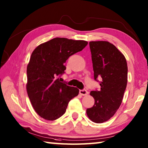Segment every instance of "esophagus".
<instances>
[{"instance_id": "1", "label": "esophagus", "mask_w": 148, "mask_h": 148, "mask_svg": "<svg viewBox=\"0 0 148 148\" xmlns=\"http://www.w3.org/2000/svg\"><path fill=\"white\" fill-rule=\"evenodd\" d=\"M79 93L81 95L85 96L88 94V91L86 90H79Z\"/></svg>"}]
</instances>
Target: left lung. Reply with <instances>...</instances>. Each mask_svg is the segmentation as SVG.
I'll return each mask as SVG.
<instances>
[{
    "label": "left lung",
    "instance_id": "left-lung-1",
    "mask_svg": "<svg viewBox=\"0 0 148 148\" xmlns=\"http://www.w3.org/2000/svg\"><path fill=\"white\" fill-rule=\"evenodd\" d=\"M89 44L94 79L102 81L100 90L90 92L95 103L86 109V114L90 120L101 123L114 115L122 102L127 84V63L125 56L109 42L91 41Z\"/></svg>",
    "mask_w": 148,
    "mask_h": 148
}]
</instances>
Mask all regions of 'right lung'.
<instances>
[{
  "label": "right lung",
  "instance_id": "1",
  "mask_svg": "<svg viewBox=\"0 0 148 148\" xmlns=\"http://www.w3.org/2000/svg\"><path fill=\"white\" fill-rule=\"evenodd\" d=\"M88 45L82 40L56 37L34 50L27 68V92L35 111L49 121L59 118L66 111L69 101L79 94L77 88L61 82L59 76L66 69L70 56Z\"/></svg>",
  "mask_w": 148,
  "mask_h": 148
}]
</instances>
